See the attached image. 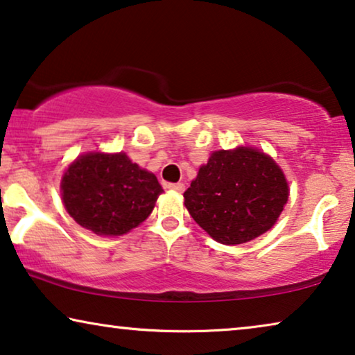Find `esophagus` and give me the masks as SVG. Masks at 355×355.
Instances as JSON below:
<instances>
[{"instance_id":"34e87169","label":"esophagus","mask_w":355,"mask_h":355,"mask_svg":"<svg viewBox=\"0 0 355 355\" xmlns=\"http://www.w3.org/2000/svg\"><path fill=\"white\" fill-rule=\"evenodd\" d=\"M169 191H174V192H178V193H182L184 192V189H186V186H184L182 182H178V184H168L166 186Z\"/></svg>"}]
</instances>
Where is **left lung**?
Instances as JSON below:
<instances>
[{
    "label": "left lung",
    "mask_w": 355,
    "mask_h": 355,
    "mask_svg": "<svg viewBox=\"0 0 355 355\" xmlns=\"http://www.w3.org/2000/svg\"><path fill=\"white\" fill-rule=\"evenodd\" d=\"M288 198L279 164L263 150L237 145L211 152L184 192V205L213 241L239 245L271 230Z\"/></svg>",
    "instance_id": "1"
}]
</instances>
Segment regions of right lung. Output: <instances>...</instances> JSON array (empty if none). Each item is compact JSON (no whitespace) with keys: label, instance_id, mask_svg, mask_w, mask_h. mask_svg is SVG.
Here are the masks:
<instances>
[{"label":"right lung","instance_id":"add662e5","mask_svg":"<svg viewBox=\"0 0 355 355\" xmlns=\"http://www.w3.org/2000/svg\"><path fill=\"white\" fill-rule=\"evenodd\" d=\"M61 200L77 225L101 237L128 234L153 211L163 187L124 152L80 153L61 178Z\"/></svg>","mask_w":355,"mask_h":355}]
</instances>
